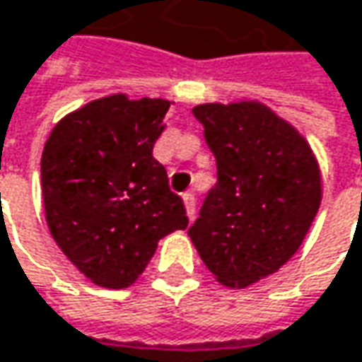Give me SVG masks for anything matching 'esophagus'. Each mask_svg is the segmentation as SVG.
Masks as SVG:
<instances>
[{
    "label": "esophagus",
    "mask_w": 362,
    "mask_h": 362,
    "mask_svg": "<svg viewBox=\"0 0 362 362\" xmlns=\"http://www.w3.org/2000/svg\"><path fill=\"white\" fill-rule=\"evenodd\" d=\"M182 201H184V206H186V215H188V219L192 221V219H194V213H197V209H194V194L186 192V194H182Z\"/></svg>",
    "instance_id": "obj_1"
}]
</instances>
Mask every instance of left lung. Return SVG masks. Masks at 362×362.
<instances>
[{
    "mask_svg": "<svg viewBox=\"0 0 362 362\" xmlns=\"http://www.w3.org/2000/svg\"><path fill=\"white\" fill-rule=\"evenodd\" d=\"M192 112L217 160V184L188 235L221 285L245 288L303 244L322 202L320 163L308 139L258 100Z\"/></svg>",
    "mask_w": 362,
    "mask_h": 362,
    "instance_id": "left-lung-1",
    "label": "left lung"
}]
</instances>
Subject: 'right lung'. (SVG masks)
Segmentation results:
<instances>
[{
	"label": "right lung",
	"instance_id": "obj_1",
	"mask_svg": "<svg viewBox=\"0 0 362 362\" xmlns=\"http://www.w3.org/2000/svg\"><path fill=\"white\" fill-rule=\"evenodd\" d=\"M174 102L98 98L61 118L45 143V219L61 252L94 285L131 287L161 238L186 229L153 145Z\"/></svg>",
	"mask_w": 362,
	"mask_h": 362
}]
</instances>
